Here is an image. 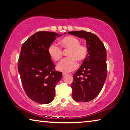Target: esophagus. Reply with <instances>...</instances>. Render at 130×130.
Returning a JSON list of instances; mask_svg holds the SVG:
<instances>
[{
	"mask_svg": "<svg viewBox=\"0 0 130 130\" xmlns=\"http://www.w3.org/2000/svg\"><path fill=\"white\" fill-rule=\"evenodd\" d=\"M66 75H67V73H62V76H66Z\"/></svg>",
	"mask_w": 130,
	"mask_h": 130,
	"instance_id": "obj_1",
	"label": "esophagus"
}]
</instances>
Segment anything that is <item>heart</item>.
<instances>
[{
  "instance_id": "1",
  "label": "heart",
  "mask_w": 130,
  "mask_h": 130,
  "mask_svg": "<svg viewBox=\"0 0 130 130\" xmlns=\"http://www.w3.org/2000/svg\"><path fill=\"white\" fill-rule=\"evenodd\" d=\"M60 43L63 49L69 50L68 58L62 60L57 66V69L63 73H68L75 70L78 66L77 61L83 62L88 55L86 46L81 45L80 41L73 36H67L61 39ZM50 57L55 61L60 60L62 57V50L56 43H52L48 47Z\"/></svg>"
}]
</instances>
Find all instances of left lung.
Segmentation results:
<instances>
[{"mask_svg": "<svg viewBox=\"0 0 130 130\" xmlns=\"http://www.w3.org/2000/svg\"><path fill=\"white\" fill-rule=\"evenodd\" d=\"M68 32L86 40L88 55L73 74L71 88L76 102H88L99 94L106 79V49L99 37L92 32L83 30Z\"/></svg>", "mask_w": 130, "mask_h": 130, "instance_id": "obj_1", "label": "left lung"}]
</instances>
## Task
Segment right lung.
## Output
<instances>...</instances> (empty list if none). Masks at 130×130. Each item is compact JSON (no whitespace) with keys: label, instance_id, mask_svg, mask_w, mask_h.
Returning a JSON list of instances; mask_svg holds the SVG:
<instances>
[{"label":"right lung","instance_id":"right-lung-1","mask_svg":"<svg viewBox=\"0 0 130 130\" xmlns=\"http://www.w3.org/2000/svg\"><path fill=\"white\" fill-rule=\"evenodd\" d=\"M61 36L54 32L38 31L21 47L18 69L22 86L28 98L39 104L52 102L55 87L62 77L61 72L55 70L47 52L50 44Z\"/></svg>","mask_w":130,"mask_h":130}]
</instances>
